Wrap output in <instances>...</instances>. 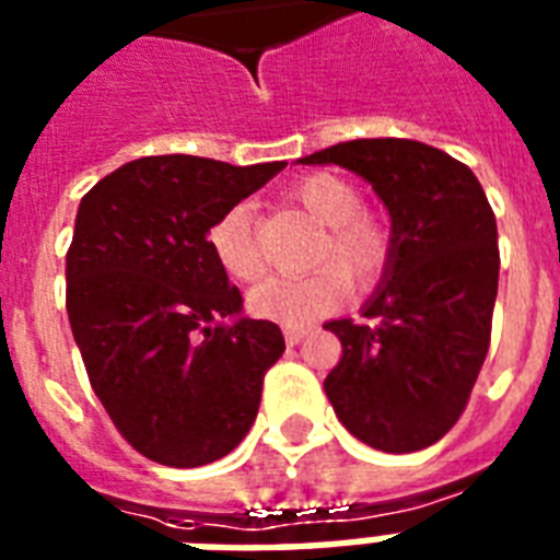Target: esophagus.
<instances>
[{"label":"esophagus","instance_id":"obj_1","mask_svg":"<svg viewBox=\"0 0 560 560\" xmlns=\"http://www.w3.org/2000/svg\"><path fill=\"white\" fill-rule=\"evenodd\" d=\"M307 334H311V328H284V342H288V346H299V342L305 340Z\"/></svg>","mask_w":560,"mask_h":560}]
</instances>
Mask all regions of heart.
Instances as JSON below:
<instances>
[{"instance_id": "obj_1", "label": "heart", "mask_w": 560, "mask_h": 560, "mask_svg": "<svg viewBox=\"0 0 560 560\" xmlns=\"http://www.w3.org/2000/svg\"><path fill=\"white\" fill-rule=\"evenodd\" d=\"M305 211L328 229L316 264H331L299 279L261 281L249 293V311L261 319L284 323L290 328L328 316L346 299V279L354 288L372 284L389 258V235L381 220L360 211V194L349 179L331 171L311 174L293 188ZM209 249L220 270L235 281H255L264 264L253 232V209L237 202L220 214L209 229Z\"/></svg>"}]
</instances>
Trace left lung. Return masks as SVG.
Segmentation results:
<instances>
[{
    "label": "left lung",
    "mask_w": 560,
    "mask_h": 560,
    "mask_svg": "<svg viewBox=\"0 0 560 560\" xmlns=\"http://www.w3.org/2000/svg\"><path fill=\"white\" fill-rule=\"evenodd\" d=\"M302 165H340L389 211V258L369 323H325L342 342L325 395L354 439L383 453L435 444L468 404L491 342L497 220L468 165L412 139H354Z\"/></svg>",
    "instance_id": "obj_1"
}]
</instances>
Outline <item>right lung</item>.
Returning <instances> with one entry per match:
<instances>
[{"mask_svg": "<svg viewBox=\"0 0 560 560\" xmlns=\"http://www.w3.org/2000/svg\"><path fill=\"white\" fill-rule=\"evenodd\" d=\"M281 168L144 156L78 206L66 255L74 342L118 433L160 465L223 459L258 416L264 372L284 337L276 323L244 316L209 229Z\"/></svg>", "mask_w": 560, "mask_h": 560, "instance_id": "add662e5", "label": "right lung"}]
</instances>
